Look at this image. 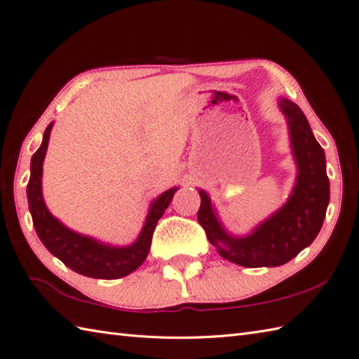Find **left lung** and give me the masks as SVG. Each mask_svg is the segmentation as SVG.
Instances as JSON below:
<instances>
[{
	"label": "left lung",
	"instance_id": "8db88e82",
	"mask_svg": "<svg viewBox=\"0 0 359 359\" xmlns=\"http://www.w3.org/2000/svg\"><path fill=\"white\" fill-rule=\"evenodd\" d=\"M281 112L287 118L290 144L298 165L297 182L280 210L247 236H232L222 227L204 190H198L201 205L198 222L207 240L222 258L243 267H276L313 243L320 233L330 200L324 150L313 137L309 121L294 102L281 98Z\"/></svg>",
	"mask_w": 359,
	"mask_h": 359
}]
</instances>
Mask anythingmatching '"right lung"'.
<instances>
[{
    "label": "right lung",
    "instance_id": "obj_1",
    "mask_svg": "<svg viewBox=\"0 0 359 359\" xmlns=\"http://www.w3.org/2000/svg\"><path fill=\"white\" fill-rule=\"evenodd\" d=\"M53 123L47 126L43 142L32 156L30 180L27 184V201L34 221V227L39 240L46 245L53 257L74 270V272L100 280H116L137 270L150 250V243L158 224V219L163 217L164 210L169 207L172 198L178 187H172L159 195L150 204L147 218L142 226L138 240L127 247H115L102 244L90 236L79 235L67 229L62 222L52 217L47 210L41 192L43 163L49 146V137Z\"/></svg>",
    "mask_w": 359,
    "mask_h": 359
}]
</instances>
